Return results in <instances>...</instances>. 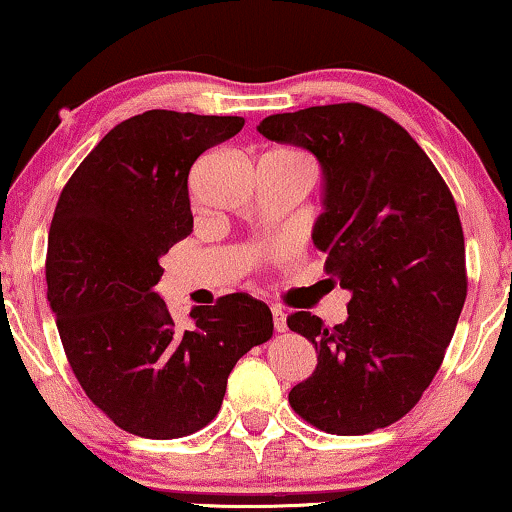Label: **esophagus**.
Segmentation results:
<instances>
[{"instance_id": "esophagus-1", "label": "esophagus", "mask_w": 512, "mask_h": 512, "mask_svg": "<svg viewBox=\"0 0 512 512\" xmlns=\"http://www.w3.org/2000/svg\"><path fill=\"white\" fill-rule=\"evenodd\" d=\"M271 315H273V327H276V331H280V334H283V331H287V313L283 311V308L273 306L271 308Z\"/></svg>"}]
</instances>
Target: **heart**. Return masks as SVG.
Returning <instances> with one entry per match:
<instances>
[{"label":"heart","instance_id":"b5f03b06","mask_svg":"<svg viewBox=\"0 0 512 512\" xmlns=\"http://www.w3.org/2000/svg\"><path fill=\"white\" fill-rule=\"evenodd\" d=\"M285 155H292V153H285ZM297 157H299V155H297Z\"/></svg>","mask_w":512,"mask_h":512}]
</instances>
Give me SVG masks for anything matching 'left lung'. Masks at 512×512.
<instances>
[{"label":"left lung","instance_id":"1","mask_svg":"<svg viewBox=\"0 0 512 512\" xmlns=\"http://www.w3.org/2000/svg\"><path fill=\"white\" fill-rule=\"evenodd\" d=\"M257 132L318 160L322 213L311 239L350 292L341 325L306 311L287 318L318 352L313 376L292 387V408L327 434L387 427L434 380L464 308L455 199L413 136L369 106L276 113Z\"/></svg>","mask_w":512,"mask_h":512}]
</instances>
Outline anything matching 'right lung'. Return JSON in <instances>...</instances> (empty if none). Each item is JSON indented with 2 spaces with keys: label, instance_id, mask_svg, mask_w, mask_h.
<instances>
[{
  "label": "right lung",
  "instance_id": "right-lung-1",
  "mask_svg": "<svg viewBox=\"0 0 512 512\" xmlns=\"http://www.w3.org/2000/svg\"><path fill=\"white\" fill-rule=\"evenodd\" d=\"M239 115L146 111L115 125L64 185L46 283L78 383L120 429L181 438L218 415L227 378L273 336L269 306L227 294L178 329L155 285L162 255L192 232L187 176L241 132Z\"/></svg>",
  "mask_w": 512,
  "mask_h": 512
}]
</instances>
